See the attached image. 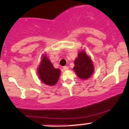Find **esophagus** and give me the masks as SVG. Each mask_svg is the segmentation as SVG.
Wrapping results in <instances>:
<instances>
[{"mask_svg":"<svg viewBox=\"0 0 129 129\" xmlns=\"http://www.w3.org/2000/svg\"><path fill=\"white\" fill-rule=\"evenodd\" d=\"M69 67L68 66H65V67H63V69L64 70H69Z\"/></svg>","mask_w":129,"mask_h":129,"instance_id":"obj_1","label":"esophagus"}]
</instances>
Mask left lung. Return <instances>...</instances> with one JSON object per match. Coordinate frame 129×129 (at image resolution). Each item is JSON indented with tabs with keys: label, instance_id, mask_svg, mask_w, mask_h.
Listing matches in <instances>:
<instances>
[{
	"label": "left lung",
	"instance_id": "obj_1",
	"mask_svg": "<svg viewBox=\"0 0 129 129\" xmlns=\"http://www.w3.org/2000/svg\"><path fill=\"white\" fill-rule=\"evenodd\" d=\"M74 71L77 76L82 79H87L93 75L94 70L92 59L84 50L78 53V57L75 60Z\"/></svg>",
	"mask_w": 129,
	"mask_h": 129
}]
</instances>
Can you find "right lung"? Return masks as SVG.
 Listing matches in <instances>:
<instances>
[{"instance_id": "1", "label": "right lung", "mask_w": 129, "mask_h": 129, "mask_svg": "<svg viewBox=\"0 0 129 129\" xmlns=\"http://www.w3.org/2000/svg\"><path fill=\"white\" fill-rule=\"evenodd\" d=\"M37 73L42 82L47 85L53 86L58 81L60 70L59 69H55L47 57V54H43Z\"/></svg>"}]
</instances>
